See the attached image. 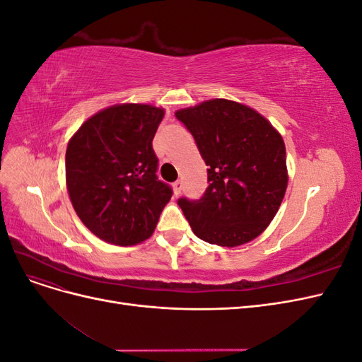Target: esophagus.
Here are the masks:
<instances>
[{"mask_svg":"<svg viewBox=\"0 0 362 362\" xmlns=\"http://www.w3.org/2000/svg\"><path fill=\"white\" fill-rule=\"evenodd\" d=\"M181 190H182V181L177 180V181L173 182V193H175V196H178L181 193Z\"/></svg>","mask_w":362,"mask_h":362,"instance_id":"1","label":"esophagus"}]
</instances>
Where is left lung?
<instances>
[{
	"label": "left lung",
	"mask_w": 362,
	"mask_h": 362,
	"mask_svg": "<svg viewBox=\"0 0 362 362\" xmlns=\"http://www.w3.org/2000/svg\"><path fill=\"white\" fill-rule=\"evenodd\" d=\"M208 166L202 198H180L193 233L218 246H240L275 217L287 189L286 145L267 119L228 100L175 113Z\"/></svg>",
	"instance_id": "left-lung-1"
}]
</instances>
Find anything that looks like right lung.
Returning <instances> with one entry per match:
<instances>
[{
	"instance_id": "obj_1",
	"label": "right lung",
	"mask_w": 362,
	"mask_h": 362,
	"mask_svg": "<svg viewBox=\"0 0 362 362\" xmlns=\"http://www.w3.org/2000/svg\"><path fill=\"white\" fill-rule=\"evenodd\" d=\"M161 108L115 105L76 131L66 149V185L74 210L107 243L133 246L154 233L172 187L157 177L152 149Z\"/></svg>"
}]
</instances>
